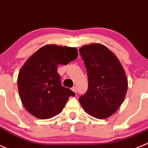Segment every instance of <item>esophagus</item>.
Masks as SVG:
<instances>
[{
  "mask_svg": "<svg viewBox=\"0 0 148 148\" xmlns=\"http://www.w3.org/2000/svg\"><path fill=\"white\" fill-rule=\"evenodd\" d=\"M71 90H72L75 94H77V88H76V87H73L72 88H71Z\"/></svg>",
  "mask_w": 148,
  "mask_h": 148,
  "instance_id": "34e87169",
  "label": "esophagus"
}]
</instances>
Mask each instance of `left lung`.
Masks as SVG:
<instances>
[{
	"mask_svg": "<svg viewBox=\"0 0 148 148\" xmlns=\"http://www.w3.org/2000/svg\"><path fill=\"white\" fill-rule=\"evenodd\" d=\"M88 77V90L79 98L85 112L103 119L122 103L128 87L125 71L115 54L104 45L91 43L79 49Z\"/></svg>",
	"mask_w": 148,
	"mask_h": 148,
	"instance_id": "obj_1",
	"label": "left lung"
}]
</instances>
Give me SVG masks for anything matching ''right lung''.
Segmentation results:
<instances>
[{
    "mask_svg": "<svg viewBox=\"0 0 148 148\" xmlns=\"http://www.w3.org/2000/svg\"><path fill=\"white\" fill-rule=\"evenodd\" d=\"M77 56L76 48L49 44L26 61L18 72L17 84L21 103L31 115L48 119L61 112L70 96L75 94L61 85L57 67Z\"/></svg>",
    "mask_w": 148,
    "mask_h": 148,
    "instance_id": "right-lung-1",
    "label": "right lung"
}]
</instances>
